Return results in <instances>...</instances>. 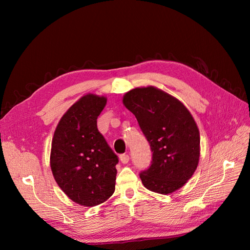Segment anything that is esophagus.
<instances>
[{
	"label": "esophagus",
	"instance_id": "34e87169",
	"mask_svg": "<svg viewBox=\"0 0 250 250\" xmlns=\"http://www.w3.org/2000/svg\"><path fill=\"white\" fill-rule=\"evenodd\" d=\"M120 161L122 162V164H127L129 162V155L128 154H122L120 156Z\"/></svg>",
	"mask_w": 250,
	"mask_h": 250
}]
</instances>
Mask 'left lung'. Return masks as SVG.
<instances>
[{"label":"left lung","mask_w":250,"mask_h":250,"mask_svg":"<svg viewBox=\"0 0 250 250\" xmlns=\"http://www.w3.org/2000/svg\"><path fill=\"white\" fill-rule=\"evenodd\" d=\"M123 104L137 118L152 151L151 166L140 174L144 187L164 195L179 190L193 176L200 156V133L191 112L155 86L129 90Z\"/></svg>","instance_id":"1"}]
</instances>
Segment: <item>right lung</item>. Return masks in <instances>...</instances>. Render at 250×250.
I'll return each instance as SVG.
<instances>
[{
	"label": "right lung",
	"mask_w": 250,
	"mask_h": 250,
	"mask_svg": "<svg viewBox=\"0 0 250 250\" xmlns=\"http://www.w3.org/2000/svg\"><path fill=\"white\" fill-rule=\"evenodd\" d=\"M106 102L104 96H82L65 111L53 135V176L67 197L82 207L101 204L115 192L119 160L97 128Z\"/></svg>",
	"instance_id": "1"
}]
</instances>
